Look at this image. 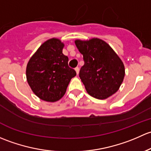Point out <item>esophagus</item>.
Listing matches in <instances>:
<instances>
[{"label": "esophagus", "instance_id": "esophagus-1", "mask_svg": "<svg viewBox=\"0 0 151 151\" xmlns=\"http://www.w3.org/2000/svg\"><path fill=\"white\" fill-rule=\"evenodd\" d=\"M75 70H76V74H77V75H78V74L79 73V68H78V67H77V68H75Z\"/></svg>", "mask_w": 151, "mask_h": 151}]
</instances>
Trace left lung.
<instances>
[{
  "label": "left lung",
  "mask_w": 151,
  "mask_h": 151,
  "mask_svg": "<svg viewBox=\"0 0 151 151\" xmlns=\"http://www.w3.org/2000/svg\"><path fill=\"white\" fill-rule=\"evenodd\" d=\"M75 43L83 54L84 65L79 77L86 91L98 99L108 98L120 88L124 76V63L108 43L97 38Z\"/></svg>",
  "instance_id": "8db88e82"
}]
</instances>
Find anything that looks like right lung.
<instances>
[{
  "label": "right lung",
  "instance_id": "1",
  "mask_svg": "<svg viewBox=\"0 0 151 151\" xmlns=\"http://www.w3.org/2000/svg\"><path fill=\"white\" fill-rule=\"evenodd\" d=\"M65 44L58 38L47 40L30 57L26 68L27 83L42 100L54 102L66 92L76 71L68 66V57L63 54Z\"/></svg>",
  "mask_w": 151,
  "mask_h": 151
}]
</instances>
